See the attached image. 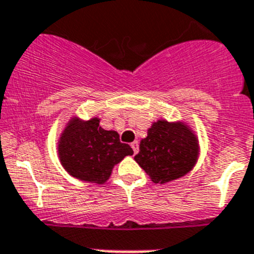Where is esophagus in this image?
I'll return each instance as SVG.
<instances>
[{"mask_svg":"<svg viewBox=\"0 0 254 254\" xmlns=\"http://www.w3.org/2000/svg\"><path fill=\"white\" fill-rule=\"evenodd\" d=\"M132 149H133V152L134 154H137L138 152V141H133V142L131 143Z\"/></svg>","mask_w":254,"mask_h":254,"instance_id":"obj_1","label":"esophagus"}]
</instances>
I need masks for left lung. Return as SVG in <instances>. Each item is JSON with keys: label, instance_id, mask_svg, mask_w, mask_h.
Listing matches in <instances>:
<instances>
[{"label": "left lung", "instance_id": "left-lung-1", "mask_svg": "<svg viewBox=\"0 0 254 254\" xmlns=\"http://www.w3.org/2000/svg\"><path fill=\"white\" fill-rule=\"evenodd\" d=\"M198 143L192 131L183 123L158 121L141 140L136 163L154 183H168L187 174L197 161Z\"/></svg>", "mask_w": 254, "mask_h": 254}]
</instances>
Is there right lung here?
Masks as SVG:
<instances>
[{
	"label": "right lung",
	"mask_w": 254,
	"mask_h": 254,
	"mask_svg": "<svg viewBox=\"0 0 254 254\" xmlns=\"http://www.w3.org/2000/svg\"><path fill=\"white\" fill-rule=\"evenodd\" d=\"M99 118L82 122L69 121L58 142V155L64 169L81 181L103 185L116 164L133 154L129 145L120 141L116 131L99 126Z\"/></svg>",
	"instance_id": "right-lung-1"
}]
</instances>
